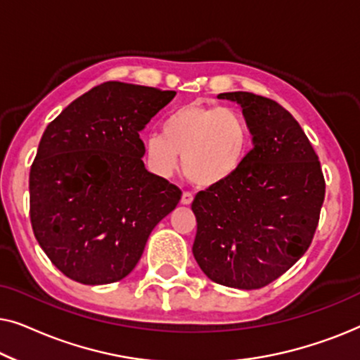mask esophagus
I'll return each mask as SVG.
<instances>
[{"label":"esophagus","instance_id":"esophagus-1","mask_svg":"<svg viewBox=\"0 0 360 360\" xmlns=\"http://www.w3.org/2000/svg\"><path fill=\"white\" fill-rule=\"evenodd\" d=\"M191 201H193V195L188 193V191H185V193L181 195L180 203H181V205H185V206H188V205H191Z\"/></svg>","mask_w":360,"mask_h":360}]
</instances>
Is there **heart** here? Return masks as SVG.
I'll return each instance as SVG.
<instances>
[{
  "mask_svg": "<svg viewBox=\"0 0 360 360\" xmlns=\"http://www.w3.org/2000/svg\"><path fill=\"white\" fill-rule=\"evenodd\" d=\"M252 132L233 108L188 103L165 117L164 132L146 139L152 169L169 176L179 167L200 188H218L238 175L248 160Z\"/></svg>",
  "mask_w": 360,
  "mask_h": 360,
  "instance_id": "b5f03b06",
  "label": "heart"
}]
</instances>
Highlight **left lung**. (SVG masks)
Wrapping results in <instances>:
<instances>
[{"instance_id": "left-lung-1", "label": "left lung", "mask_w": 360, "mask_h": 360, "mask_svg": "<svg viewBox=\"0 0 360 360\" xmlns=\"http://www.w3.org/2000/svg\"><path fill=\"white\" fill-rule=\"evenodd\" d=\"M252 132V149L234 179L200 191L193 255L224 287L262 288L287 272L311 244L324 200L316 152L302 126L269 98L229 91Z\"/></svg>"}]
</instances>
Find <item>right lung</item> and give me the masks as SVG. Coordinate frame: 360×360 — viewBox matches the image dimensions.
Listing matches in <instances>:
<instances>
[{
    "instance_id": "right-lung-1",
    "label": "right lung",
    "mask_w": 360,
    "mask_h": 360,
    "mask_svg": "<svg viewBox=\"0 0 360 360\" xmlns=\"http://www.w3.org/2000/svg\"><path fill=\"white\" fill-rule=\"evenodd\" d=\"M176 95L108 82L72 101L44 131L29 175L39 245L68 278L117 282L181 191L146 169L139 134Z\"/></svg>"
}]
</instances>
